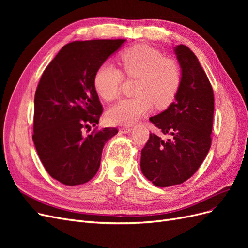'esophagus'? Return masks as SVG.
<instances>
[{
	"label": "esophagus",
	"mask_w": 248,
	"mask_h": 248,
	"mask_svg": "<svg viewBox=\"0 0 248 248\" xmlns=\"http://www.w3.org/2000/svg\"><path fill=\"white\" fill-rule=\"evenodd\" d=\"M129 132H131L130 128H121V129H120V133L126 134V133H129Z\"/></svg>",
	"instance_id": "1"
}]
</instances>
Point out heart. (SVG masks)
<instances>
[{"label": "heart", "instance_id": "b5f03b06", "mask_svg": "<svg viewBox=\"0 0 248 248\" xmlns=\"http://www.w3.org/2000/svg\"><path fill=\"white\" fill-rule=\"evenodd\" d=\"M120 65L126 78H137L133 98L122 99L107 110L112 125H131L156 108H167L174 101L181 85V71L174 60L146 44L132 46L120 56ZM122 73L107 62L97 69L94 87L102 99L110 101L120 93Z\"/></svg>", "mask_w": 248, "mask_h": 248}]
</instances>
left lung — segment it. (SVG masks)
Returning <instances> with one entry per match:
<instances>
[{
    "instance_id": "1",
    "label": "left lung",
    "mask_w": 248,
    "mask_h": 248,
    "mask_svg": "<svg viewBox=\"0 0 248 248\" xmlns=\"http://www.w3.org/2000/svg\"><path fill=\"white\" fill-rule=\"evenodd\" d=\"M181 68V85L175 101L150 118L163 134L154 133L141 150L140 170L155 186L181 184L198 170L211 147L214 96L197 56L183 44L174 47Z\"/></svg>"
}]
</instances>
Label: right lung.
Instances as JSON below:
<instances>
[{
	"label": "right lung",
	"instance_id": "1",
	"mask_svg": "<svg viewBox=\"0 0 248 248\" xmlns=\"http://www.w3.org/2000/svg\"><path fill=\"white\" fill-rule=\"evenodd\" d=\"M125 39L73 41L44 70L34 99L33 141L48 174L62 184L87 183L100 167L106 142L118 133L104 128L85 137L99 122L102 106L94 87L97 69Z\"/></svg>",
	"mask_w": 248,
	"mask_h": 248
}]
</instances>
